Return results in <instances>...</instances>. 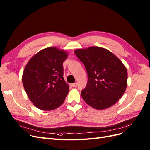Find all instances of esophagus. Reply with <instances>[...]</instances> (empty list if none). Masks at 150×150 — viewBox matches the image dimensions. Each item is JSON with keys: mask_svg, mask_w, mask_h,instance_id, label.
Returning <instances> with one entry per match:
<instances>
[{"mask_svg": "<svg viewBox=\"0 0 150 150\" xmlns=\"http://www.w3.org/2000/svg\"><path fill=\"white\" fill-rule=\"evenodd\" d=\"M71 86H72L73 87H76V86H77V83H72V84H71Z\"/></svg>", "mask_w": 150, "mask_h": 150, "instance_id": "esophagus-1", "label": "esophagus"}]
</instances>
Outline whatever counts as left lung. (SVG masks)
I'll list each match as a JSON object with an SVG mask.
<instances>
[{
    "label": "left lung",
    "instance_id": "8db88e82",
    "mask_svg": "<svg viewBox=\"0 0 150 150\" xmlns=\"http://www.w3.org/2000/svg\"><path fill=\"white\" fill-rule=\"evenodd\" d=\"M75 53L88 75L81 95L87 104L102 110L115 104L127 87V72L121 61L110 51L97 46L78 49Z\"/></svg>",
    "mask_w": 150,
    "mask_h": 150
}]
</instances>
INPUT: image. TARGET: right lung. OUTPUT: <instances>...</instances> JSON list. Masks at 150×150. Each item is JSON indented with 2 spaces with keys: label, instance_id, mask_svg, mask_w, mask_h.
Wrapping results in <instances>:
<instances>
[{
  "label": "right lung",
  "instance_id": "1",
  "mask_svg": "<svg viewBox=\"0 0 150 150\" xmlns=\"http://www.w3.org/2000/svg\"><path fill=\"white\" fill-rule=\"evenodd\" d=\"M68 57L64 50L49 47L29 59L23 74L27 95L38 109L51 110L65 101L69 86L63 78V63Z\"/></svg>",
  "mask_w": 150,
  "mask_h": 150
}]
</instances>
